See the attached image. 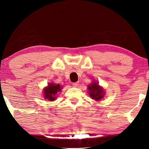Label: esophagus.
<instances>
[{"label":"esophagus","mask_w":149,"mask_h":149,"mask_svg":"<svg viewBox=\"0 0 149 149\" xmlns=\"http://www.w3.org/2000/svg\"><path fill=\"white\" fill-rule=\"evenodd\" d=\"M79 81L73 83V86H74V87H77L78 85H79Z\"/></svg>","instance_id":"esophagus-1"}]
</instances>
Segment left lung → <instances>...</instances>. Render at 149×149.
<instances>
[{"instance_id": "1", "label": "left lung", "mask_w": 149, "mask_h": 149, "mask_svg": "<svg viewBox=\"0 0 149 149\" xmlns=\"http://www.w3.org/2000/svg\"><path fill=\"white\" fill-rule=\"evenodd\" d=\"M89 94L91 99L97 101L101 100L104 95V92L102 87H100L97 82L93 81L89 85H88Z\"/></svg>"}]
</instances>
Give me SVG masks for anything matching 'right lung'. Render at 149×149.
<instances>
[{
    "mask_svg": "<svg viewBox=\"0 0 149 149\" xmlns=\"http://www.w3.org/2000/svg\"><path fill=\"white\" fill-rule=\"evenodd\" d=\"M62 88L59 84L50 83L47 87L44 88V98L49 100V101H54L56 100V95L61 91Z\"/></svg>",
    "mask_w": 149,
    "mask_h": 149,
    "instance_id": "obj_1",
    "label": "right lung"
}]
</instances>
